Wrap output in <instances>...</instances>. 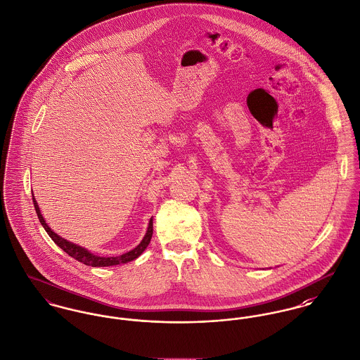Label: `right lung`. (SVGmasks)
Here are the masks:
<instances>
[{"label": "right lung", "mask_w": 360, "mask_h": 360, "mask_svg": "<svg viewBox=\"0 0 360 360\" xmlns=\"http://www.w3.org/2000/svg\"><path fill=\"white\" fill-rule=\"evenodd\" d=\"M32 202H34V208H35V212H37V215H38V219L41 221V224L44 226V229L46 230V233L49 234V237L55 241L56 245H58L67 255H70L71 257L77 259L78 262H81V263L86 264V266H91V267H108V266L124 264V263H127V262H131V260L137 259L139 255L149 245L150 238H152V234H153V219L150 218L149 226H148V231H146L143 240L139 243V245H137L136 248L131 249L130 252L123 253V255H120V256H111V257L97 256V255H94V253H90L87 249L82 248V247H79V245H75V244H72V243H70V241H67V240L58 237L55 231H52V229L46 224L45 219L42 218L41 211H39V207H38L35 198H32Z\"/></svg>", "instance_id": "right-lung-1"}]
</instances>
